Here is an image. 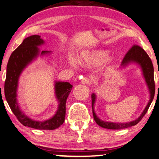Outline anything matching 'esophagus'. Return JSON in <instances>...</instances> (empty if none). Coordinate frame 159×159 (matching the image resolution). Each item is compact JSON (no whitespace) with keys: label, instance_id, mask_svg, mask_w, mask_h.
<instances>
[{"label":"esophagus","instance_id":"34e87169","mask_svg":"<svg viewBox=\"0 0 159 159\" xmlns=\"http://www.w3.org/2000/svg\"><path fill=\"white\" fill-rule=\"evenodd\" d=\"M82 84H86V85H90L91 84V79H89L88 77H84V79L81 80Z\"/></svg>","mask_w":159,"mask_h":159}]
</instances>
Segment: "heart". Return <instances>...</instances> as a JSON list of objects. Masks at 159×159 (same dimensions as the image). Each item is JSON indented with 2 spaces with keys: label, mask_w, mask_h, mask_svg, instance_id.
<instances>
[{
  "label": "heart",
  "mask_w": 159,
  "mask_h": 159,
  "mask_svg": "<svg viewBox=\"0 0 159 159\" xmlns=\"http://www.w3.org/2000/svg\"><path fill=\"white\" fill-rule=\"evenodd\" d=\"M109 51L106 49H96L85 51L80 54L79 63L86 67H92L101 64L106 61L108 64H112L115 62L114 57H109ZM68 63L73 68L77 66V61L73 56L68 57Z\"/></svg>",
  "instance_id": "b5f03b06"
}]
</instances>
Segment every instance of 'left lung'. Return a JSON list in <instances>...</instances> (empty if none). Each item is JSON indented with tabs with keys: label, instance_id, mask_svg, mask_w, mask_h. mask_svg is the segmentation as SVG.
Listing matches in <instances>:
<instances>
[{
	"label": "left lung",
	"instance_id": "obj_1",
	"mask_svg": "<svg viewBox=\"0 0 159 159\" xmlns=\"http://www.w3.org/2000/svg\"><path fill=\"white\" fill-rule=\"evenodd\" d=\"M136 63L140 66L142 70V74L143 75L144 79L147 85L149 93H150V98L147 103V105L144 108L143 112L139 116L137 119L132 120L131 122L128 123H114L110 121H106V120H101L97 116L96 112L94 110V104L96 101V96L95 93H92L91 99H92V111H93V116L95 121L101 127L104 129H126L128 127H131L133 125H136L140 120L143 118L145 114L147 112L149 106H150L151 102L153 101V97L155 94V83L154 78H153V66L152 64V61L149 58L148 54L146 53L144 50L141 48L140 46L134 45L132 48L128 51L125 54V57L123 59L120 66L124 68L127 66L130 63Z\"/></svg>",
	"mask_w": 159,
	"mask_h": 159
}]
</instances>
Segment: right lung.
I'll return each mask as SVG.
<instances>
[{
    "label": "right lung",
    "instance_id": "add662e5",
    "mask_svg": "<svg viewBox=\"0 0 159 159\" xmlns=\"http://www.w3.org/2000/svg\"><path fill=\"white\" fill-rule=\"evenodd\" d=\"M44 43L40 35H30L23 40L22 43L12 53L7 65L4 91L11 111L23 125L39 130H54L62 125L65 120L66 103L71 91V84L68 82H55L56 98L58 101V109L53 117L43 121L31 119L25 115L20 109L16 98L19 77L23 70L39 55L45 56L51 53V51H40L39 46Z\"/></svg>",
    "mask_w": 159,
    "mask_h": 159
}]
</instances>
